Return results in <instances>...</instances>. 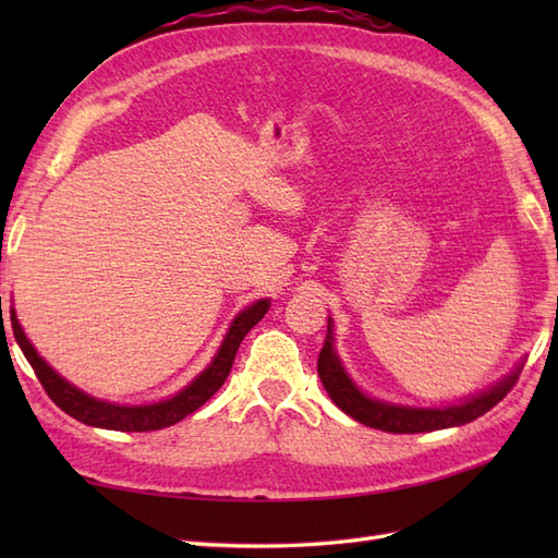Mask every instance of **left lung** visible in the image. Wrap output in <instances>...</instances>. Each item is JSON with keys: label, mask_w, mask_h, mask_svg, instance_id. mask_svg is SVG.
Returning a JSON list of instances; mask_svg holds the SVG:
<instances>
[{"label": "left lung", "mask_w": 558, "mask_h": 558, "mask_svg": "<svg viewBox=\"0 0 558 558\" xmlns=\"http://www.w3.org/2000/svg\"><path fill=\"white\" fill-rule=\"evenodd\" d=\"M333 342H336L333 322L328 318V333H326L322 352H318V364H316L318 378H322L326 393L342 412L350 414L352 420L388 434H422V432L450 429V426H460L477 420L484 412H489L496 402H501L508 393H511V388L515 386L520 376V369H523V364H518L511 374L504 376L501 381L492 386L489 390H484V393H477L462 402H453V405L405 408V405H393V402H381L364 396L362 390L352 384L345 366L340 364Z\"/></svg>", "instance_id": "obj_1"}]
</instances>
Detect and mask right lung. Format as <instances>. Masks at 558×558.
<instances>
[{
    "label": "right lung",
    "instance_id": "right-lung-1",
    "mask_svg": "<svg viewBox=\"0 0 558 558\" xmlns=\"http://www.w3.org/2000/svg\"><path fill=\"white\" fill-rule=\"evenodd\" d=\"M268 306H270L268 300H258L252 306H246L244 312L236 314L232 326L228 328V336H225L220 350L216 352V357H213V362L206 366V369L201 372L186 388H182L180 393L162 402H153V405H114V402L90 398L76 386L64 381V378L59 376L38 352H35L31 340L26 338V333H23L14 310H11V328H14V338L19 342V348L23 350V354H26V360L31 362L35 376H38V381L43 384L45 393L52 398L57 408H62L74 420L88 426H100V429L156 432L184 420L186 414L198 410L213 393H216L232 369V362L236 357V350H240V342L244 340L248 330L264 318Z\"/></svg>",
    "mask_w": 558,
    "mask_h": 558
}]
</instances>
